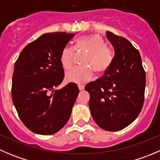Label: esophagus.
<instances>
[{
  "label": "esophagus",
  "mask_w": 160,
  "mask_h": 160,
  "mask_svg": "<svg viewBox=\"0 0 160 160\" xmlns=\"http://www.w3.org/2000/svg\"><path fill=\"white\" fill-rule=\"evenodd\" d=\"M78 88L80 90H82L84 89V85L83 84H78Z\"/></svg>",
  "instance_id": "obj_1"
}]
</instances>
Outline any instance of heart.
<instances>
[{"label": "heart", "instance_id": "b5f03b06", "mask_svg": "<svg viewBox=\"0 0 160 160\" xmlns=\"http://www.w3.org/2000/svg\"><path fill=\"white\" fill-rule=\"evenodd\" d=\"M75 51L86 52L82 59L84 66L71 69L66 73L67 81L72 83H84L93 78L94 71L103 73L111 67L114 60V52L105 41L98 35L83 36L76 40L74 49L70 46L62 48L60 53V63L63 69L69 70L73 63Z\"/></svg>", "mask_w": 160, "mask_h": 160}]
</instances>
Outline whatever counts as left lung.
Masks as SVG:
<instances>
[{
	"label": "left lung",
	"instance_id": "8db88e82",
	"mask_svg": "<svg viewBox=\"0 0 160 160\" xmlns=\"http://www.w3.org/2000/svg\"><path fill=\"white\" fill-rule=\"evenodd\" d=\"M114 48V60L103 77L89 83L92 117L102 129L116 132L135 120L142 108L146 72L138 49L125 38L107 32Z\"/></svg>",
	"mask_w": 160,
	"mask_h": 160
}]
</instances>
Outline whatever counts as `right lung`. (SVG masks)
<instances>
[{
	"label": "right lung",
	"mask_w": 160,
	"mask_h": 160,
	"mask_svg": "<svg viewBox=\"0 0 160 160\" xmlns=\"http://www.w3.org/2000/svg\"><path fill=\"white\" fill-rule=\"evenodd\" d=\"M75 35L53 32L27 45L14 63L11 96L24 125L36 134L59 132L70 119L79 89L68 83L55 90L64 78L60 63L62 48Z\"/></svg>",
	"instance_id": "obj_1"
}]
</instances>
